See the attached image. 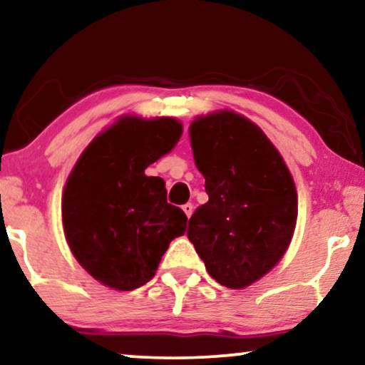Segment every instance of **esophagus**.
<instances>
[{
  "label": "esophagus",
  "instance_id": "obj_1",
  "mask_svg": "<svg viewBox=\"0 0 365 365\" xmlns=\"http://www.w3.org/2000/svg\"><path fill=\"white\" fill-rule=\"evenodd\" d=\"M182 211L186 212L187 217H191V216H192V211H194V206H192L191 202H186V204H184V206H182Z\"/></svg>",
  "mask_w": 365,
  "mask_h": 365
}]
</instances>
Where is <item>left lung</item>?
I'll return each mask as SVG.
<instances>
[{
  "label": "left lung",
  "instance_id": "8db88e82",
  "mask_svg": "<svg viewBox=\"0 0 365 365\" xmlns=\"http://www.w3.org/2000/svg\"><path fill=\"white\" fill-rule=\"evenodd\" d=\"M189 136L209 196L189 219V241L219 284L251 286L291 244L294 179L262 129L241 114L224 109L199 116Z\"/></svg>",
  "mask_w": 365,
  "mask_h": 365
}]
</instances>
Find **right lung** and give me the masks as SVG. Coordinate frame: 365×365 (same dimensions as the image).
Masks as SVG:
<instances>
[{
    "instance_id": "1",
    "label": "right lung",
    "mask_w": 365,
    "mask_h": 365,
    "mask_svg": "<svg viewBox=\"0 0 365 365\" xmlns=\"http://www.w3.org/2000/svg\"><path fill=\"white\" fill-rule=\"evenodd\" d=\"M174 118H119L84 149L63 191V227L76 261L104 286L133 291L151 281L187 217L144 169L176 146Z\"/></svg>"
}]
</instances>
